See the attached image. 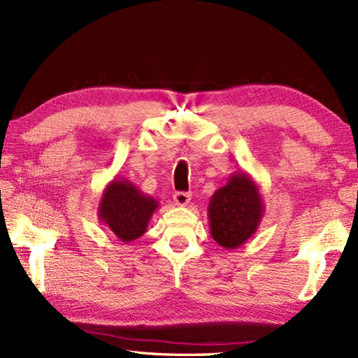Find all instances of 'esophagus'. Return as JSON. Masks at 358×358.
Returning a JSON list of instances; mask_svg holds the SVG:
<instances>
[{"instance_id": "obj_1", "label": "esophagus", "mask_w": 358, "mask_h": 358, "mask_svg": "<svg viewBox=\"0 0 358 358\" xmlns=\"http://www.w3.org/2000/svg\"><path fill=\"white\" fill-rule=\"evenodd\" d=\"M173 200H175V204H178V206H186V204L191 201V194L177 192L173 195Z\"/></svg>"}]
</instances>
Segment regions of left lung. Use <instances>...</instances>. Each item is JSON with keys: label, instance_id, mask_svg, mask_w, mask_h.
I'll return each mask as SVG.
<instances>
[{"label": "left lung", "instance_id": "1", "mask_svg": "<svg viewBox=\"0 0 358 358\" xmlns=\"http://www.w3.org/2000/svg\"><path fill=\"white\" fill-rule=\"evenodd\" d=\"M263 215V196L255 181L245 171L234 172L209 200L212 238L224 249H237L255 234Z\"/></svg>", "mask_w": 358, "mask_h": 358}]
</instances>
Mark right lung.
I'll list each match as a JSON object with an SVG mask.
<instances>
[{"mask_svg":"<svg viewBox=\"0 0 358 358\" xmlns=\"http://www.w3.org/2000/svg\"><path fill=\"white\" fill-rule=\"evenodd\" d=\"M158 201L141 192L132 181L115 177L108 183L98 204V218L123 243H131L148 231Z\"/></svg>","mask_w":358,"mask_h":358,"instance_id":"right-lung-1","label":"right lung"}]
</instances>
